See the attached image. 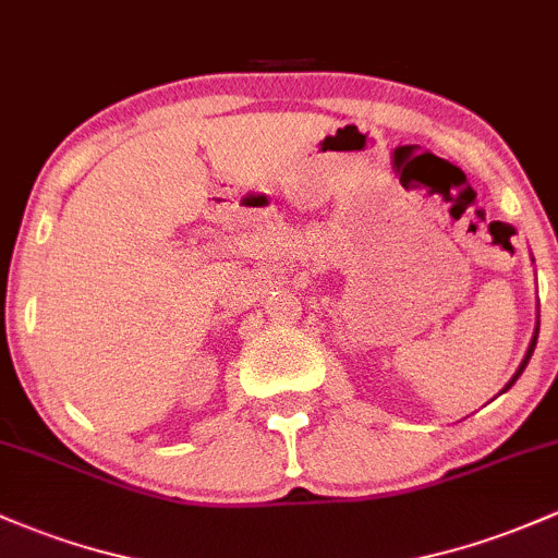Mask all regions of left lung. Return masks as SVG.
Here are the masks:
<instances>
[{
	"label": "left lung",
	"instance_id": "obj_1",
	"mask_svg": "<svg viewBox=\"0 0 558 558\" xmlns=\"http://www.w3.org/2000/svg\"><path fill=\"white\" fill-rule=\"evenodd\" d=\"M535 343H537V329H535V338H532V343H530V349H526V356H524V362H521V367L517 369V375H513L511 377V383H508V386L506 388H511L513 386V383H517V377L521 375V373H524V367H526V362H530V356H532V351H535Z\"/></svg>",
	"mask_w": 558,
	"mask_h": 558
}]
</instances>
